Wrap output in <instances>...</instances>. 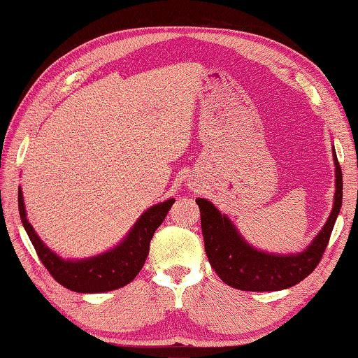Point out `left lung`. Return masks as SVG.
<instances>
[{"instance_id":"8db88e82","label":"left lung","mask_w":358,"mask_h":358,"mask_svg":"<svg viewBox=\"0 0 358 358\" xmlns=\"http://www.w3.org/2000/svg\"><path fill=\"white\" fill-rule=\"evenodd\" d=\"M336 192L327 224L307 250L297 255H271L258 252L239 236L235 227L211 201L197 199L205 252L213 269L230 287L243 291H280L294 287L316 269L329 244L343 203V173L336 159Z\"/></svg>"}]
</instances>
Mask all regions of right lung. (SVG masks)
Instances as JSON below:
<instances>
[{
  "label": "right lung",
  "mask_w": 358,
  "mask_h": 358,
  "mask_svg": "<svg viewBox=\"0 0 358 358\" xmlns=\"http://www.w3.org/2000/svg\"><path fill=\"white\" fill-rule=\"evenodd\" d=\"M173 201L175 200L171 199L147 210L129 231L125 241L117 245L114 250L89 259L66 262L55 255L38 239L34 229L26 219L22 191H18V211H20L23 227L34 245L37 257L41 258L42 264L57 283L75 292L113 291L131 282L144 266L148 249H150V239L167 216Z\"/></svg>",
  "instance_id": "1"
}]
</instances>
